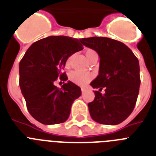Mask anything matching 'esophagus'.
Here are the masks:
<instances>
[{
	"label": "esophagus",
	"mask_w": 156,
	"mask_h": 156,
	"mask_svg": "<svg viewBox=\"0 0 156 156\" xmlns=\"http://www.w3.org/2000/svg\"><path fill=\"white\" fill-rule=\"evenodd\" d=\"M81 90H82V93H84L85 91H86V89H85V88H82V89H81Z\"/></svg>",
	"instance_id": "esophagus-1"
}]
</instances>
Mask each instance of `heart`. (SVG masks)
Listing matches in <instances>:
<instances>
[{
    "mask_svg": "<svg viewBox=\"0 0 156 156\" xmlns=\"http://www.w3.org/2000/svg\"><path fill=\"white\" fill-rule=\"evenodd\" d=\"M85 54H86L87 60L89 61V62H90L94 58H98L97 52L94 51V49H87L86 52H85ZM70 60H71V57H69V58H67L66 62V66L69 65ZM92 78H93L92 74H90V73H87V72H81L74 70V71L70 72L69 74V80L71 81L72 82L75 83V84L78 85V86H85V85H87V83H89L90 82Z\"/></svg>",
    "mask_w": 156,
    "mask_h": 156,
    "instance_id": "1",
    "label": "heart"
}]
</instances>
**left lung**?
<instances>
[{
  "label": "left lung",
  "mask_w": 156,
  "mask_h": 156,
  "mask_svg": "<svg viewBox=\"0 0 156 156\" xmlns=\"http://www.w3.org/2000/svg\"><path fill=\"white\" fill-rule=\"evenodd\" d=\"M81 42L95 50L100 58L98 75L90 83L99 90L88 103L90 115L98 123H121L136 103L140 86L139 60L125 44L108 37H92L81 39ZM103 88L102 95L99 91Z\"/></svg>",
  "instance_id": "1"
}]
</instances>
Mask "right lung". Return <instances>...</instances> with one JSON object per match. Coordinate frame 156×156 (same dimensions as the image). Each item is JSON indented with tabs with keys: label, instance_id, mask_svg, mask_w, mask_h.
Listing matches in <instances>:
<instances>
[{
	"label": "right lung",
	"instance_id": "1",
	"mask_svg": "<svg viewBox=\"0 0 156 156\" xmlns=\"http://www.w3.org/2000/svg\"><path fill=\"white\" fill-rule=\"evenodd\" d=\"M83 49L81 39L66 36H49L33 43L19 64V85L28 111L45 125L66 121L81 88L70 81L61 89L54 86L58 77L68 79L62 69L66 59Z\"/></svg>",
	"mask_w": 156,
	"mask_h": 156
}]
</instances>
